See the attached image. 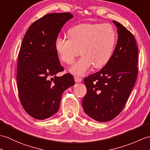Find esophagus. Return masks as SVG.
Instances as JSON below:
<instances>
[{
  "mask_svg": "<svg viewBox=\"0 0 150 150\" xmlns=\"http://www.w3.org/2000/svg\"><path fill=\"white\" fill-rule=\"evenodd\" d=\"M74 80H75V82H76V83L81 82L82 81V79L81 78H80V77H79V76H74Z\"/></svg>",
  "mask_w": 150,
  "mask_h": 150,
  "instance_id": "1",
  "label": "esophagus"
}]
</instances>
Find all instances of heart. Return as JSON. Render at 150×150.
<instances>
[{"label": "heart", "mask_w": 150, "mask_h": 150, "mask_svg": "<svg viewBox=\"0 0 150 150\" xmlns=\"http://www.w3.org/2000/svg\"><path fill=\"white\" fill-rule=\"evenodd\" d=\"M68 37L59 36L55 48L61 60L74 63L80 54L82 56L69 69L72 74L82 76L90 68H100L109 61L114 49L116 34L109 24L81 23L69 29Z\"/></svg>", "instance_id": "1"}]
</instances>
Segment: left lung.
<instances>
[{"mask_svg": "<svg viewBox=\"0 0 150 150\" xmlns=\"http://www.w3.org/2000/svg\"><path fill=\"white\" fill-rule=\"evenodd\" d=\"M118 39L109 61L98 72L84 79L87 93L82 107L87 115L106 122L119 114L126 104L137 79L138 48L135 38L113 20Z\"/></svg>", "mask_w": 150, "mask_h": 150, "instance_id": "left-lung-1", "label": "left lung"}]
</instances>
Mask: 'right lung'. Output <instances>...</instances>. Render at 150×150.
<instances>
[{"label":"right lung","instance_id":"1","mask_svg":"<svg viewBox=\"0 0 150 150\" xmlns=\"http://www.w3.org/2000/svg\"><path fill=\"white\" fill-rule=\"evenodd\" d=\"M73 16L69 13H50L34 22L24 36L18 54L17 86L25 112L37 120H45L57 112L62 94L75 84L64 70L55 41L62 26Z\"/></svg>","mask_w":150,"mask_h":150}]
</instances>
